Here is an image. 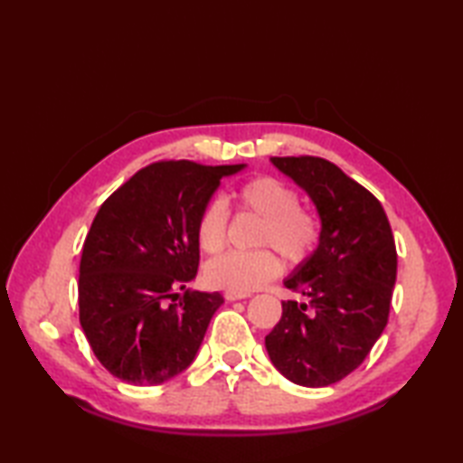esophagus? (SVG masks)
<instances>
[{
  "mask_svg": "<svg viewBox=\"0 0 463 463\" xmlns=\"http://www.w3.org/2000/svg\"><path fill=\"white\" fill-rule=\"evenodd\" d=\"M250 294H244V292H232V290H226L224 292V298L229 302H234V300H242V298H249Z\"/></svg>",
  "mask_w": 463,
  "mask_h": 463,
  "instance_id": "obj_1",
  "label": "esophagus"
}]
</instances>
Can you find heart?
<instances>
[{"label": "heart", "instance_id": "heart-1", "mask_svg": "<svg viewBox=\"0 0 463 463\" xmlns=\"http://www.w3.org/2000/svg\"><path fill=\"white\" fill-rule=\"evenodd\" d=\"M239 203L262 219L259 229V244H272L284 259L300 262L312 252L318 241V222L298 206V194L288 184L272 176H260L241 186ZM226 221L229 213L221 199L206 203L196 221L199 247L216 254L226 242ZM280 260L269 249L252 252H226L204 267V279L214 288L249 294L264 287L280 274Z\"/></svg>", "mask_w": 463, "mask_h": 463}]
</instances>
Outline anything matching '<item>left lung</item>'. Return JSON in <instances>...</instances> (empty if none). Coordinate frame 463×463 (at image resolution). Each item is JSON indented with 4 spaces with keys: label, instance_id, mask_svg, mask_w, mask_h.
Masks as SVG:
<instances>
[{
    "label": "left lung",
    "instance_id": "1",
    "mask_svg": "<svg viewBox=\"0 0 463 463\" xmlns=\"http://www.w3.org/2000/svg\"><path fill=\"white\" fill-rule=\"evenodd\" d=\"M308 194L320 219L318 244L284 287L282 318L264 346L284 378L322 388L346 378L388 324L396 284V244L380 201L318 156H270Z\"/></svg>",
    "mask_w": 463,
    "mask_h": 463
}]
</instances>
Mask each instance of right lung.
Here are the masks:
<instances>
[{
    "label": "right lung",
    "instance_id": "right-lung-1",
    "mask_svg": "<svg viewBox=\"0 0 463 463\" xmlns=\"http://www.w3.org/2000/svg\"><path fill=\"white\" fill-rule=\"evenodd\" d=\"M244 169L155 163L95 214L80 264V322L115 378L156 386L193 364L224 302L219 292L186 288L199 269L196 221L224 176Z\"/></svg>",
    "mask_w": 463,
    "mask_h": 463
}]
</instances>
